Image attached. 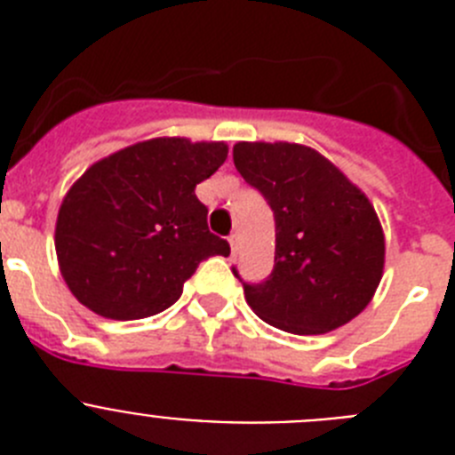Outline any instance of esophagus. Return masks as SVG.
Masks as SVG:
<instances>
[{
  "label": "esophagus",
  "instance_id": "34e87169",
  "mask_svg": "<svg viewBox=\"0 0 455 455\" xmlns=\"http://www.w3.org/2000/svg\"><path fill=\"white\" fill-rule=\"evenodd\" d=\"M228 243H230L232 255H236V248H239V236H236V235H230V236H228Z\"/></svg>",
  "mask_w": 455,
  "mask_h": 455
}]
</instances>
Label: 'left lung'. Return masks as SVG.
I'll return each mask as SVG.
<instances>
[{
    "label": "left lung",
    "mask_w": 455,
    "mask_h": 455,
    "mask_svg": "<svg viewBox=\"0 0 455 455\" xmlns=\"http://www.w3.org/2000/svg\"><path fill=\"white\" fill-rule=\"evenodd\" d=\"M232 156L275 219L273 273L243 283L252 312L293 335H323L355 319L385 268L383 225L363 188L300 143L241 140Z\"/></svg>",
    "instance_id": "left-lung-1"
}]
</instances>
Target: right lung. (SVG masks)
Returning <instances> with one entry per match:
<instances>
[{
	"label": "right lung",
	"mask_w": 455,
	"mask_h": 455,
	"mask_svg": "<svg viewBox=\"0 0 455 455\" xmlns=\"http://www.w3.org/2000/svg\"><path fill=\"white\" fill-rule=\"evenodd\" d=\"M225 159L223 140L156 136L92 164L56 216V259L72 296L104 319H146L182 296L203 259L230 255L196 198V184Z\"/></svg>",
	"instance_id": "add662e5"
}]
</instances>
